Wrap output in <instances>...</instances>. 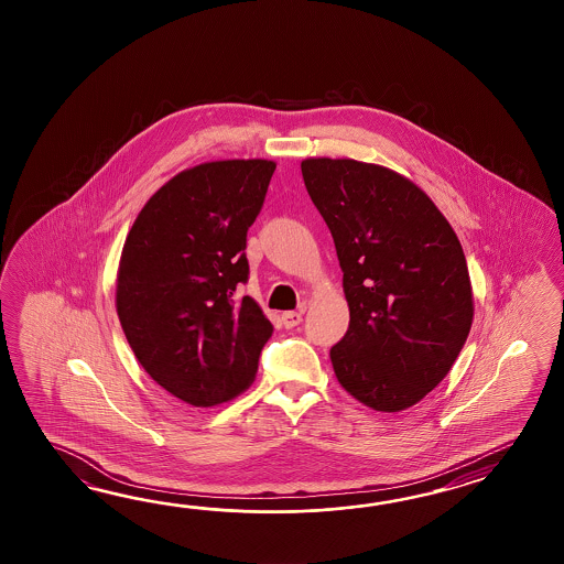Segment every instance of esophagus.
<instances>
[{
	"mask_svg": "<svg viewBox=\"0 0 564 564\" xmlns=\"http://www.w3.org/2000/svg\"><path fill=\"white\" fill-rule=\"evenodd\" d=\"M306 306H302L299 312H284L282 314V324L286 326V328H294V326H299L302 323V312H304Z\"/></svg>",
	"mask_w": 564,
	"mask_h": 564,
	"instance_id": "1",
	"label": "esophagus"
}]
</instances>
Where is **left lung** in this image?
<instances>
[{"instance_id": "8db88e82", "label": "left lung", "mask_w": 564, "mask_h": 564, "mask_svg": "<svg viewBox=\"0 0 564 564\" xmlns=\"http://www.w3.org/2000/svg\"><path fill=\"white\" fill-rule=\"evenodd\" d=\"M300 169L333 234L350 312L330 348L336 379L375 411L411 408L444 381L474 321L456 231L391 169L328 156Z\"/></svg>"}]
</instances>
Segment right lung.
<instances>
[{"instance_id":"right-lung-1","label":"right lung","mask_w":564,"mask_h":564,"mask_svg":"<svg viewBox=\"0 0 564 564\" xmlns=\"http://www.w3.org/2000/svg\"><path fill=\"white\" fill-rule=\"evenodd\" d=\"M274 169L231 159L181 171L144 204L122 246L120 326L151 379L193 408L246 391L274 330L256 300L236 294Z\"/></svg>"}]
</instances>
